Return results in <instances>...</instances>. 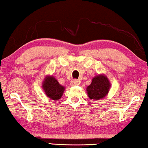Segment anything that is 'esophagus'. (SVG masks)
I'll list each match as a JSON object with an SVG mask.
<instances>
[{"instance_id": "34e87169", "label": "esophagus", "mask_w": 148, "mask_h": 148, "mask_svg": "<svg viewBox=\"0 0 148 148\" xmlns=\"http://www.w3.org/2000/svg\"><path fill=\"white\" fill-rule=\"evenodd\" d=\"M79 82L77 79L71 80V85L72 86H77V85H79Z\"/></svg>"}]
</instances>
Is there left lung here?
<instances>
[{
	"label": "left lung",
	"instance_id": "1",
	"mask_svg": "<svg viewBox=\"0 0 148 148\" xmlns=\"http://www.w3.org/2000/svg\"><path fill=\"white\" fill-rule=\"evenodd\" d=\"M110 88V83L105 75L101 74L95 76L92 80L90 85L86 88L88 96L92 100L102 99L108 94Z\"/></svg>",
	"mask_w": 148,
	"mask_h": 148
}]
</instances>
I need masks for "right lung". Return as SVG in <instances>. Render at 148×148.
<instances>
[{"label":"right lung","instance_id":"obj_1","mask_svg":"<svg viewBox=\"0 0 148 148\" xmlns=\"http://www.w3.org/2000/svg\"><path fill=\"white\" fill-rule=\"evenodd\" d=\"M45 94L47 97L53 101H58L62 97L65 88L61 86L56 79L53 76H46L42 84Z\"/></svg>","mask_w":148,"mask_h":148}]
</instances>
